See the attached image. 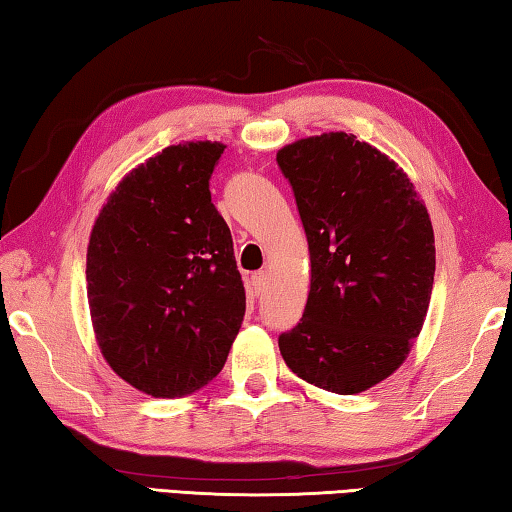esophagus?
<instances>
[{
	"mask_svg": "<svg viewBox=\"0 0 512 512\" xmlns=\"http://www.w3.org/2000/svg\"><path fill=\"white\" fill-rule=\"evenodd\" d=\"M250 287H253L255 296H259V293L266 289V273L264 271H257V273L250 275Z\"/></svg>",
	"mask_w": 512,
	"mask_h": 512,
	"instance_id": "esophagus-1",
	"label": "esophagus"
}]
</instances>
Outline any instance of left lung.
Masks as SVG:
<instances>
[{
	"instance_id": "1",
	"label": "left lung",
	"mask_w": 512,
	"mask_h": 512,
	"mask_svg": "<svg viewBox=\"0 0 512 512\" xmlns=\"http://www.w3.org/2000/svg\"><path fill=\"white\" fill-rule=\"evenodd\" d=\"M305 228L311 287L280 352L300 379L354 395L402 366L436 273L427 207L406 173L348 133L277 151Z\"/></svg>"
}]
</instances>
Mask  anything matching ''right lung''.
<instances>
[{"label":"right lung","instance_id":"add662e5","mask_svg":"<svg viewBox=\"0 0 512 512\" xmlns=\"http://www.w3.org/2000/svg\"><path fill=\"white\" fill-rule=\"evenodd\" d=\"M225 146H167L121 180L88 246V300L110 368L153 397L219 375L246 314L210 178Z\"/></svg>","mask_w":512,"mask_h":512}]
</instances>
